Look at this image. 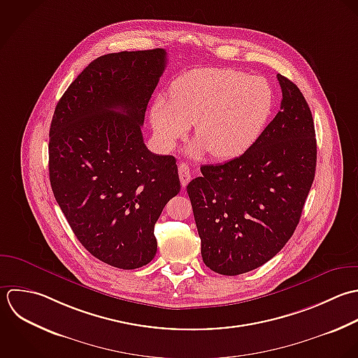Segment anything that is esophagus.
<instances>
[{
    "mask_svg": "<svg viewBox=\"0 0 358 358\" xmlns=\"http://www.w3.org/2000/svg\"><path fill=\"white\" fill-rule=\"evenodd\" d=\"M178 176H180V181H181V185L185 187L189 180H191V171H189V167L187 163H180L178 166Z\"/></svg>",
    "mask_w": 358,
    "mask_h": 358,
    "instance_id": "34e87169",
    "label": "esophagus"
}]
</instances>
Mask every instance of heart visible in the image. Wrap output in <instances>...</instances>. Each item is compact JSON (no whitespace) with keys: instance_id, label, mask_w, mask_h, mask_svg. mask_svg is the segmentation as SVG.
<instances>
[{"instance_id":"heart-1","label":"heart","mask_w":358,"mask_h":358,"mask_svg":"<svg viewBox=\"0 0 358 358\" xmlns=\"http://www.w3.org/2000/svg\"><path fill=\"white\" fill-rule=\"evenodd\" d=\"M273 108V92L261 76L229 68H199L178 76L170 100L157 97L150 122L162 149L171 150L195 125L191 156L217 160L245 153L261 136Z\"/></svg>"}]
</instances>
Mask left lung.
<instances>
[{
  "label": "left lung",
  "instance_id": "8db88e82",
  "mask_svg": "<svg viewBox=\"0 0 358 358\" xmlns=\"http://www.w3.org/2000/svg\"><path fill=\"white\" fill-rule=\"evenodd\" d=\"M280 111L257 142L224 164H205L187 185L213 272L237 276L272 259L293 236L317 167V139L303 93L278 73Z\"/></svg>",
  "mask_w": 358,
  "mask_h": 358
}]
</instances>
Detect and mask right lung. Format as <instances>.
Returning a JSON list of instances; mask_svg holds the SVG:
<instances>
[{
    "label": "right lung",
    "mask_w": 358,
    "mask_h": 358,
    "mask_svg": "<svg viewBox=\"0 0 358 358\" xmlns=\"http://www.w3.org/2000/svg\"><path fill=\"white\" fill-rule=\"evenodd\" d=\"M166 64L163 48L101 55L69 85L51 120L55 201L79 243L120 269L155 258V224L181 188L176 157L152 153L141 131Z\"/></svg>",
    "instance_id": "add662e5"
}]
</instances>
